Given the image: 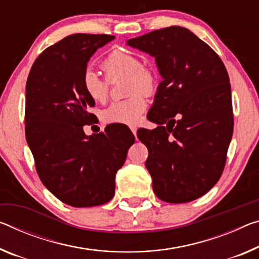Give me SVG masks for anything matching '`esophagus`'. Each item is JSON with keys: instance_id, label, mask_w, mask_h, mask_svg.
<instances>
[{"instance_id": "34e87169", "label": "esophagus", "mask_w": 259, "mask_h": 259, "mask_svg": "<svg viewBox=\"0 0 259 259\" xmlns=\"http://www.w3.org/2000/svg\"><path fill=\"white\" fill-rule=\"evenodd\" d=\"M130 130L133 131V134L135 135V136H136V134H137V128H136V126H130Z\"/></svg>"}]
</instances>
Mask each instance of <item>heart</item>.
I'll return each mask as SVG.
<instances>
[{
    "instance_id": "b5f03b06",
    "label": "heart",
    "mask_w": 259,
    "mask_h": 259,
    "mask_svg": "<svg viewBox=\"0 0 259 259\" xmlns=\"http://www.w3.org/2000/svg\"><path fill=\"white\" fill-rule=\"evenodd\" d=\"M102 68L108 79L117 76L128 77V96L125 100L115 101L102 112V118L107 123L136 124L146 108L144 94L153 93L155 90L154 73L143 65L136 55L128 52L114 51L106 57ZM85 93L96 102H104L108 97L107 81L101 79L92 69H86L81 78Z\"/></svg>"
}]
</instances>
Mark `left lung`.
I'll use <instances>...</instances> for the list:
<instances>
[{"label": "left lung", "mask_w": 259, "mask_h": 259, "mask_svg": "<svg viewBox=\"0 0 259 259\" xmlns=\"http://www.w3.org/2000/svg\"><path fill=\"white\" fill-rule=\"evenodd\" d=\"M126 45L153 56L162 78L147 114L159 125L137 131L149 150L154 194L175 204L199 198L219 181L233 135L227 70L208 45L181 26Z\"/></svg>", "instance_id": "8db88e82"}]
</instances>
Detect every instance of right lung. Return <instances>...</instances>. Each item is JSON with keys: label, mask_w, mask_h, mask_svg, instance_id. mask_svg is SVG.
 <instances>
[{"label": "right lung", "mask_w": 259, "mask_h": 259, "mask_svg": "<svg viewBox=\"0 0 259 259\" xmlns=\"http://www.w3.org/2000/svg\"><path fill=\"white\" fill-rule=\"evenodd\" d=\"M115 36L71 34L41 53L26 81L25 135L38 175L49 191L73 207L109 202L115 176L135 137L126 126L107 125L85 135L96 105L81 84L88 62Z\"/></svg>", "instance_id": "add662e5"}]
</instances>
